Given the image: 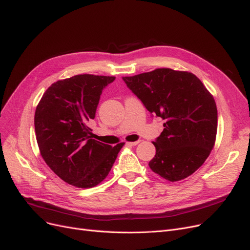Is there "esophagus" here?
Returning a JSON list of instances; mask_svg holds the SVG:
<instances>
[{"instance_id": "1", "label": "esophagus", "mask_w": 250, "mask_h": 250, "mask_svg": "<svg viewBox=\"0 0 250 250\" xmlns=\"http://www.w3.org/2000/svg\"><path fill=\"white\" fill-rule=\"evenodd\" d=\"M139 143H140V141H135V142H128L127 145H129V146H136V145H138Z\"/></svg>"}]
</instances>
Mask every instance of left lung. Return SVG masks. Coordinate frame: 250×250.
I'll use <instances>...</instances> for the list:
<instances>
[{
  "label": "left lung",
  "instance_id": "1",
  "mask_svg": "<svg viewBox=\"0 0 250 250\" xmlns=\"http://www.w3.org/2000/svg\"><path fill=\"white\" fill-rule=\"evenodd\" d=\"M123 80L151 114L165 121L164 131L153 142L156 154L150 168L170 182L192 175L215 142L218 110L213 97L187 71L158 68Z\"/></svg>",
  "mask_w": 250,
  "mask_h": 250
}]
</instances>
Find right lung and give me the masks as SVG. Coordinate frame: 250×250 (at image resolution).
Wrapping results in <instances>:
<instances>
[{
  "mask_svg": "<svg viewBox=\"0 0 250 250\" xmlns=\"http://www.w3.org/2000/svg\"><path fill=\"white\" fill-rule=\"evenodd\" d=\"M114 77L79 74L54 83L35 113L42 157L56 175L72 186L92 188L109 173L125 143L112 147L92 139L88 126L95 118L104 88Z\"/></svg>",
  "mask_w": 250,
  "mask_h": 250,
  "instance_id": "1",
  "label": "right lung"
}]
</instances>
